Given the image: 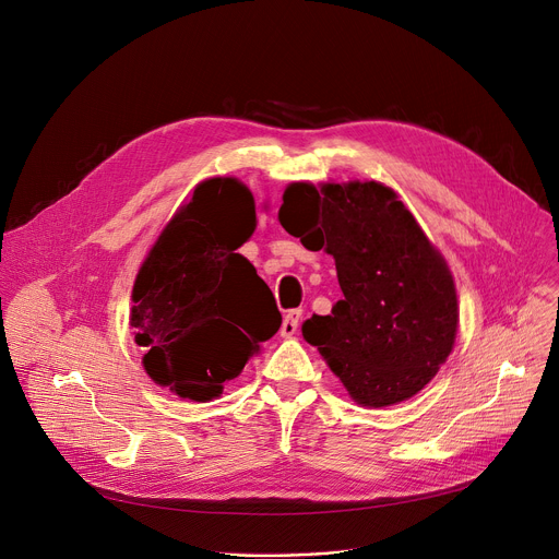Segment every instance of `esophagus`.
<instances>
[{
  "label": "esophagus",
  "instance_id": "1",
  "mask_svg": "<svg viewBox=\"0 0 559 559\" xmlns=\"http://www.w3.org/2000/svg\"><path fill=\"white\" fill-rule=\"evenodd\" d=\"M300 317L302 312L300 310H289L285 317H283V325H281V336L289 338L298 332V325H300Z\"/></svg>",
  "mask_w": 559,
  "mask_h": 559
}]
</instances>
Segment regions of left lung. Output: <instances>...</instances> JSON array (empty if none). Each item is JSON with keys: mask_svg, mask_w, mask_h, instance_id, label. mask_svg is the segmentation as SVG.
<instances>
[{"mask_svg": "<svg viewBox=\"0 0 559 559\" xmlns=\"http://www.w3.org/2000/svg\"><path fill=\"white\" fill-rule=\"evenodd\" d=\"M278 221L334 259L343 298L302 323L349 396L385 408L415 396L452 352V274L399 195L381 182H292Z\"/></svg>", "mask_w": 559, "mask_h": 559, "instance_id": "1", "label": "left lung"}]
</instances>
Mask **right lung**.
I'll list each match as a JSON object with an SVG mask.
<instances>
[{
    "label": "right lung",
    "instance_id": "1",
    "mask_svg": "<svg viewBox=\"0 0 559 559\" xmlns=\"http://www.w3.org/2000/svg\"><path fill=\"white\" fill-rule=\"evenodd\" d=\"M253 229L257 205L240 180H202L135 276L131 328L142 366L182 399L221 396L281 328L272 289L236 253Z\"/></svg>",
    "mask_w": 559,
    "mask_h": 559
}]
</instances>
